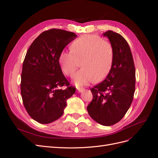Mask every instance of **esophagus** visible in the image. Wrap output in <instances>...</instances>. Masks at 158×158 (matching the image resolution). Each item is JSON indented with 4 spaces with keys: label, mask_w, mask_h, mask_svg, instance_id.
Segmentation results:
<instances>
[{
    "label": "esophagus",
    "mask_w": 158,
    "mask_h": 158,
    "mask_svg": "<svg viewBox=\"0 0 158 158\" xmlns=\"http://www.w3.org/2000/svg\"><path fill=\"white\" fill-rule=\"evenodd\" d=\"M77 90H78V92H83V91H84V88H77Z\"/></svg>",
    "instance_id": "34e87169"
}]
</instances>
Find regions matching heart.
<instances>
[{"mask_svg":"<svg viewBox=\"0 0 158 158\" xmlns=\"http://www.w3.org/2000/svg\"><path fill=\"white\" fill-rule=\"evenodd\" d=\"M71 51H62L59 62L63 73L73 77L80 64L82 69L74 77L76 85L88 84L92 80H101L111 71L114 59V49L109 41L98 35L88 34L74 40Z\"/></svg>","mask_w":158,"mask_h":158,"instance_id":"1","label":"heart"}]
</instances>
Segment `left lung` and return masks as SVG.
<instances>
[{
    "mask_svg": "<svg viewBox=\"0 0 158 158\" xmlns=\"http://www.w3.org/2000/svg\"><path fill=\"white\" fill-rule=\"evenodd\" d=\"M114 49L111 71L102 82L91 88L93 99L87 107L89 116L104 126L116 124L125 115L135 92V66L127 41L111 30L103 33Z\"/></svg>",
    "mask_w": 158,
    "mask_h": 158,
    "instance_id": "1",
    "label": "left lung"
}]
</instances>
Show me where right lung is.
Returning <instances> with one entry per match:
<instances>
[{"label":"right lung","instance_id":"right-lung-1","mask_svg":"<svg viewBox=\"0 0 158 158\" xmlns=\"http://www.w3.org/2000/svg\"><path fill=\"white\" fill-rule=\"evenodd\" d=\"M76 37L73 32L53 28L41 33L27 51L21 75L22 98L27 113L41 124L59 118L66 99L75 93L76 88L63 74L59 56Z\"/></svg>","mask_w":158,"mask_h":158}]
</instances>
